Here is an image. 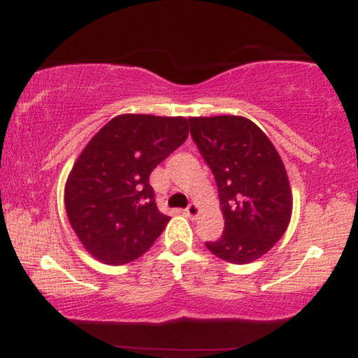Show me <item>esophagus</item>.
Instances as JSON below:
<instances>
[{"label":"esophagus","mask_w":358,"mask_h":358,"mask_svg":"<svg viewBox=\"0 0 358 358\" xmlns=\"http://www.w3.org/2000/svg\"><path fill=\"white\" fill-rule=\"evenodd\" d=\"M185 213H187L188 217H192V219H195V217H199L200 207L196 203H190L187 208H185Z\"/></svg>","instance_id":"obj_1"}]
</instances>
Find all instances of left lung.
I'll use <instances>...</instances> for the list:
<instances>
[{
  "mask_svg": "<svg viewBox=\"0 0 358 358\" xmlns=\"http://www.w3.org/2000/svg\"><path fill=\"white\" fill-rule=\"evenodd\" d=\"M190 134L215 176L224 232L205 242L213 256L249 264L264 256L291 219L289 182L269 138L242 116L190 117Z\"/></svg>",
  "mask_w": 358,
  "mask_h": 358,
  "instance_id": "left-lung-1",
  "label": "left lung"
}]
</instances>
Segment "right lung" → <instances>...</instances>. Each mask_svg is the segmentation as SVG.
I'll use <instances>...</instances> for the list:
<instances>
[{
	"label": "right lung",
	"mask_w": 358,
	"mask_h": 358,
	"mask_svg": "<svg viewBox=\"0 0 358 358\" xmlns=\"http://www.w3.org/2000/svg\"><path fill=\"white\" fill-rule=\"evenodd\" d=\"M188 138L185 117L121 114L84 148L65 185V210L84 248L121 266L146 252L170 217L150 175Z\"/></svg>",
	"instance_id": "obj_1"
}]
</instances>
